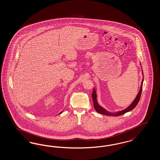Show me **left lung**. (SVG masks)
Here are the masks:
<instances>
[{
	"label": "left lung",
	"instance_id": "left-lung-1",
	"mask_svg": "<svg viewBox=\"0 0 160 160\" xmlns=\"http://www.w3.org/2000/svg\"><path fill=\"white\" fill-rule=\"evenodd\" d=\"M142 74H143V71H142ZM143 81L144 79L141 82V88L139 89V92L138 93L137 97L135 99H134V101L132 102V103H131L128 108L125 109L124 110L121 111H118L117 112H115V113H111L108 112L107 110H105V109L103 108L102 107H101L99 104H98L97 100V95H96V92L95 90L93 89L92 93V98L93 102V107L96 110L97 112H98V113H101L103 115H108V116H119L121 115H123L124 113L129 112L130 111L132 110L133 109L137 106V105L138 103L139 99H140V97H141V92H142V85H143Z\"/></svg>",
	"mask_w": 160,
	"mask_h": 160
}]
</instances>
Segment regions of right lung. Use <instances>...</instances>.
Wrapping results in <instances>:
<instances>
[{"label": "right lung", "instance_id": "1", "mask_svg": "<svg viewBox=\"0 0 160 160\" xmlns=\"http://www.w3.org/2000/svg\"><path fill=\"white\" fill-rule=\"evenodd\" d=\"M62 112H60V113H59V114H60V113H62Z\"/></svg>", "mask_w": 160, "mask_h": 160}]
</instances>
